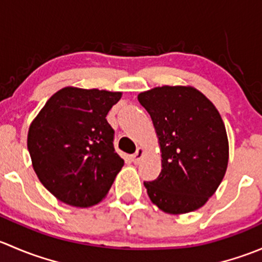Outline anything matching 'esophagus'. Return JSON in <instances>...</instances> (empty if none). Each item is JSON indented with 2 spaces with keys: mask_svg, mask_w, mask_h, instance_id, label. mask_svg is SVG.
Returning a JSON list of instances; mask_svg holds the SVG:
<instances>
[{
  "mask_svg": "<svg viewBox=\"0 0 262 262\" xmlns=\"http://www.w3.org/2000/svg\"><path fill=\"white\" fill-rule=\"evenodd\" d=\"M143 155H144V149L143 148H137V150H136V153H134V155H132V161H133L134 163H139V161L142 160V157H143Z\"/></svg>",
  "mask_w": 262,
  "mask_h": 262,
  "instance_id": "34e87169",
  "label": "esophagus"
}]
</instances>
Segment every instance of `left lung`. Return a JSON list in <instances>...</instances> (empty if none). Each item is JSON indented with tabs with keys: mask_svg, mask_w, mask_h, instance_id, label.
Wrapping results in <instances>:
<instances>
[{
	"mask_svg": "<svg viewBox=\"0 0 262 262\" xmlns=\"http://www.w3.org/2000/svg\"><path fill=\"white\" fill-rule=\"evenodd\" d=\"M138 100L150 115L162 152L161 173L144 181L148 196L166 213L199 209L228 165V138L218 110L194 87H156Z\"/></svg>",
	"mask_w": 262,
	"mask_h": 262,
	"instance_id": "1",
	"label": "left lung"
}]
</instances>
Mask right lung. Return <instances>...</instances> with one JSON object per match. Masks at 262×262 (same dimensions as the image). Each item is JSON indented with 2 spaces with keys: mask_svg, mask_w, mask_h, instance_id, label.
<instances>
[{
  "mask_svg": "<svg viewBox=\"0 0 262 262\" xmlns=\"http://www.w3.org/2000/svg\"><path fill=\"white\" fill-rule=\"evenodd\" d=\"M121 92L64 87L47 101L28 133L39 180L57 199L87 208L106 196L124 160L106 120Z\"/></svg>",
  "mask_w": 262,
  "mask_h": 262,
  "instance_id": "add662e5",
  "label": "right lung"
}]
</instances>
